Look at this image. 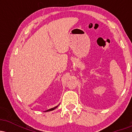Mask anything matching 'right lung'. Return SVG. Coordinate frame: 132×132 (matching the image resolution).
Segmentation results:
<instances>
[{
  "mask_svg": "<svg viewBox=\"0 0 132 132\" xmlns=\"http://www.w3.org/2000/svg\"><path fill=\"white\" fill-rule=\"evenodd\" d=\"M59 106V105H57V106H56V107H53V108H51V109H48V110H46V111L45 112H49V111H51V110H54L55 109H56L57 107H58Z\"/></svg>",
  "mask_w": 132,
  "mask_h": 132,
  "instance_id": "add662e5",
  "label": "right lung"
}]
</instances>
